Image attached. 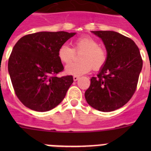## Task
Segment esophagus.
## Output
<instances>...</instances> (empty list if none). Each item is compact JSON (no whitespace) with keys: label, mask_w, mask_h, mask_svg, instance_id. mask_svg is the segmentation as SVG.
Masks as SVG:
<instances>
[{"label":"esophagus","mask_w":151,"mask_h":151,"mask_svg":"<svg viewBox=\"0 0 151 151\" xmlns=\"http://www.w3.org/2000/svg\"><path fill=\"white\" fill-rule=\"evenodd\" d=\"M78 78H79V76H73V80H74L75 82H76V81H77Z\"/></svg>","instance_id":"obj_1"}]
</instances>
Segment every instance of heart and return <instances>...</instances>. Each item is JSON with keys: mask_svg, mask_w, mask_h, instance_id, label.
<instances>
[{"mask_svg": "<svg viewBox=\"0 0 151 151\" xmlns=\"http://www.w3.org/2000/svg\"><path fill=\"white\" fill-rule=\"evenodd\" d=\"M76 53H82L79 56V63H73L66 66L67 74L82 76L88 73L91 68L99 70L106 63L107 52L99 46L97 40L91 37H81L74 41L73 48L67 45H63L58 50V57L63 63H69L75 57Z\"/></svg>", "mask_w": 151, "mask_h": 151, "instance_id": "1", "label": "heart"}]
</instances>
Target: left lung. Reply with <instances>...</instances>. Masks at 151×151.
Here are the masks:
<instances>
[{
	"mask_svg": "<svg viewBox=\"0 0 151 151\" xmlns=\"http://www.w3.org/2000/svg\"><path fill=\"white\" fill-rule=\"evenodd\" d=\"M102 39L107 60L97 77L91 78L85 97L102 112L116 110L127 104L135 92L143 60L131 38L113 31H92Z\"/></svg>",
	"mask_w": 151,
	"mask_h": 151,
	"instance_id": "8db88e82",
	"label": "left lung"
}]
</instances>
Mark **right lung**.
<instances>
[{
    "label": "right lung",
    "mask_w": 151,
    "mask_h": 151,
    "mask_svg": "<svg viewBox=\"0 0 151 151\" xmlns=\"http://www.w3.org/2000/svg\"><path fill=\"white\" fill-rule=\"evenodd\" d=\"M75 35L40 32L23 36L14 45L8 72L16 95L26 107L46 112L63 100L73 77L57 76L64 69L58 50Z\"/></svg>",
    "instance_id": "1"
}]
</instances>
